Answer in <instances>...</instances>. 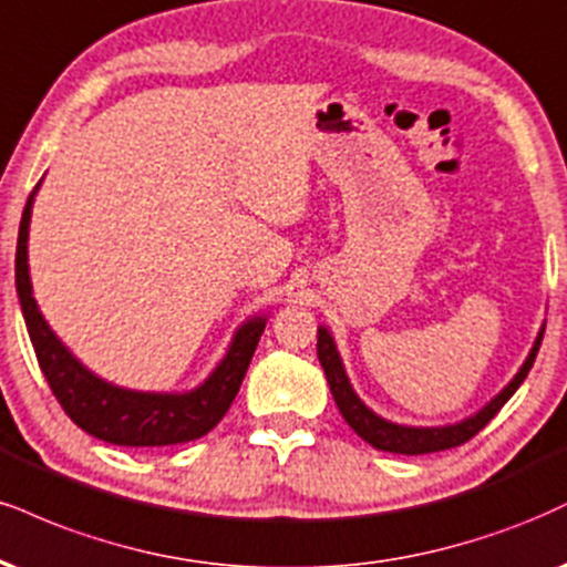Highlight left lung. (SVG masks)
<instances>
[{
    "instance_id": "8db88e82",
    "label": "left lung",
    "mask_w": 567,
    "mask_h": 567,
    "mask_svg": "<svg viewBox=\"0 0 567 567\" xmlns=\"http://www.w3.org/2000/svg\"><path fill=\"white\" fill-rule=\"evenodd\" d=\"M317 357L319 364L327 374V383H330L332 399L343 414V420L353 427V433L361 435L370 446L380 449V452H391V454H433V452H443V449H454L462 446V443L473 439L475 433L483 431L494 414L513 399V393L520 388V383L528 378L530 367H534V359L538 353V346H542L544 338V324L538 327V336L530 346L528 357L520 364V370L515 372V378L509 380L507 385L502 388L494 399L488 401L486 406H481L478 412L470 414V417L452 422V425H433V427H422V425H401V422L385 420L380 417L378 412H372L364 401L359 399V393L353 391L349 372H346L343 359H340V351L336 346V338L332 332L327 330L324 324H319L317 330Z\"/></svg>"
}]
</instances>
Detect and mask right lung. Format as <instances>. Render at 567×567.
Masks as SVG:
<instances>
[{
    "label": "right lung",
    "mask_w": 567,
    "mask_h": 567,
    "mask_svg": "<svg viewBox=\"0 0 567 567\" xmlns=\"http://www.w3.org/2000/svg\"><path fill=\"white\" fill-rule=\"evenodd\" d=\"M42 182L31 193L23 218H20L16 288L39 367L68 417L94 439L113 443V446L136 449L174 446V443L195 441L214 431L240 391L269 313H254L245 319L231 336L224 357L208 372V378L189 391H134V388L115 385L111 380L100 378L58 338L33 298L29 229L33 197Z\"/></svg>",
    "instance_id": "add662e5"
}]
</instances>
